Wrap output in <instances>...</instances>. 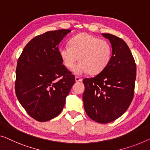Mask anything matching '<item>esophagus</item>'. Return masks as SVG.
<instances>
[{
    "mask_svg": "<svg viewBox=\"0 0 150 150\" xmlns=\"http://www.w3.org/2000/svg\"><path fill=\"white\" fill-rule=\"evenodd\" d=\"M82 79L81 77H77V76H76L75 77V81L76 82H79V81H82Z\"/></svg>",
    "mask_w": 150,
    "mask_h": 150,
    "instance_id": "1",
    "label": "esophagus"
}]
</instances>
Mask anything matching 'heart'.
<instances>
[{
    "label": "heart",
    "instance_id": "1",
    "mask_svg": "<svg viewBox=\"0 0 150 150\" xmlns=\"http://www.w3.org/2000/svg\"><path fill=\"white\" fill-rule=\"evenodd\" d=\"M59 54L64 65L71 69L79 59L80 62L73 72L92 75L102 72L110 63L112 54V47L106 40L87 33H79L70 40L69 45L60 47Z\"/></svg>",
    "mask_w": 150,
    "mask_h": 150
}]
</instances>
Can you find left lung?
Segmentation results:
<instances>
[{"instance_id":"left-lung-1","label":"left lung","mask_w":150,"mask_h":150,"mask_svg":"<svg viewBox=\"0 0 150 150\" xmlns=\"http://www.w3.org/2000/svg\"><path fill=\"white\" fill-rule=\"evenodd\" d=\"M112 48L110 63L95 77L83 80L84 109L93 120L106 124L123 115L132 102L136 79V64L123 40L102 33Z\"/></svg>"}]
</instances>
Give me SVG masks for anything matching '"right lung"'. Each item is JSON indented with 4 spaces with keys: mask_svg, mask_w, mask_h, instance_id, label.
<instances>
[{
    "mask_svg": "<svg viewBox=\"0 0 150 150\" xmlns=\"http://www.w3.org/2000/svg\"><path fill=\"white\" fill-rule=\"evenodd\" d=\"M69 30L50 31L27 44L17 61L15 89L30 117L45 122L61 112L75 81L62 64L59 44Z\"/></svg>",
    "mask_w": 150,
    "mask_h": 150,
    "instance_id": "add662e5",
    "label": "right lung"
}]
</instances>
